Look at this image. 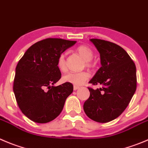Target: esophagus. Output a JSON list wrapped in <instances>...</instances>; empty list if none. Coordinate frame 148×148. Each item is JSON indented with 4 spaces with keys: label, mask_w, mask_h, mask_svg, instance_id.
Here are the masks:
<instances>
[{
    "label": "esophagus",
    "mask_w": 148,
    "mask_h": 148,
    "mask_svg": "<svg viewBox=\"0 0 148 148\" xmlns=\"http://www.w3.org/2000/svg\"><path fill=\"white\" fill-rule=\"evenodd\" d=\"M78 88H80V86H73V89L75 90H77V89H78Z\"/></svg>",
    "instance_id": "1"
}]
</instances>
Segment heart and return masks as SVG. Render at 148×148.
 Listing matches in <instances>:
<instances>
[{
	"mask_svg": "<svg viewBox=\"0 0 148 148\" xmlns=\"http://www.w3.org/2000/svg\"><path fill=\"white\" fill-rule=\"evenodd\" d=\"M77 51L78 54L86 60V65L87 67H91V60L94 57L93 51L88 46L85 45H81L77 48ZM57 67L59 70L62 72H64L67 70L66 65V60L64 54H61L57 60ZM89 78V73L86 71L80 72V73H74L70 72L62 77V81L64 83L73 84L75 86H81Z\"/></svg>",
	"mask_w": 148,
	"mask_h": 148,
	"instance_id": "1",
	"label": "heart"
}]
</instances>
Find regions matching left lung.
Listing matches in <instances>:
<instances>
[{
    "instance_id": "8db88e82",
    "label": "left lung",
    "mask_w": 148,
    "mask_h": 148,
    "mask_svg": "<svg viewBox=\"0 0 148 148\" xmlns=\"http://www.w3.org/2000/svg\"><path fill=\"white\" fill-rule=\"evenodd\" d=\"M100 54L102 67L89 81L100 88L88 87L90 97L84 105L89 119L107 123L118 118L129 105L136 88V66L119 45L101 39H90Z\"/></svg>"
}]
</instances>
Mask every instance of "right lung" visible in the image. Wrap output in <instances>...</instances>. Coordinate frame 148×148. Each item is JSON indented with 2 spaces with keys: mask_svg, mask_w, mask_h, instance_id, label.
Masks as SVG:
<instances>
[{
  "mask_svg": "<svg viewBox=\"0 0 148 148\" xmlns=\"http://www.w3.org/2000/svg\"><path fill=\"white\" fill-rule=\"evenodd\" d=\"M76 41L46 38L31 46L18 62L13 90L22 113L33 121L45 123L58 116L73 84L54 86L61 78L57 60Z\"/></svg>",
  "mask_w": 148,
  "mask_h": 148,
  "instance_id": "add662e5",
  "label": "right lung"
}]
</instances>
